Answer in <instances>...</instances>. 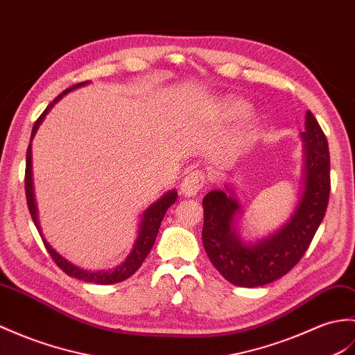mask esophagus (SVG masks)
Instances as JSON below:
<instances>
[{
	"instance_id": "esophagus-1",
	"label": "esophagus",
	"mask_w": 355,
	"mask_h": 355,
	"mask_svg": "<svg viewBox=\"0 0 355 355\" xmlns=\"http://www.w3.org/2000/svg\"><path fill=\"white\" fill-rule=\"evenodd\" d=\"M205 181H207V177L202 171H193L181 181L180 192L184 196H195L204 187Z\"/></svg>"
}]
</instances>
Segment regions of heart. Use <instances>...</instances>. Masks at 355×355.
<instances>
[{"instance_id":"b5f03b06","label":"heart","mask_w":355,"mask_h":355,"mask_svg":"<svg viewBox=\"0 0 355 355\" xmlns=\"http://www.w3.org/2000/svg\"><path fill=\"white\" fill-rule=\"evenodd\" d=\"M250 110V104L241 100V98L237 96H225L222 98V100L218 103V107H216V112L219 116L224 119V121H233V119H237L243 116V114L248 113ZM259 128V121L255 118H251L246 121L243 123L242 130L239 131V135L236 136L234 142H233V146L236 148V150H239V148H242L248 140L255 135V131H257Z\"/></svg>"}]
</instances>
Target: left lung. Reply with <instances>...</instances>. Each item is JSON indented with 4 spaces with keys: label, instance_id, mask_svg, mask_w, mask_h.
Returning a JSON list of instances; mask_svg holds the SVG:
<instances>
[{
    "label": "left lung",
    "instance_id": "8db88e82",
    "mask_svg": "<svg viewBox=\"0 0 355 355\" xmlns=\"http://www.w3.org/2000/svg\"><path fill=\"white\" fill-rule=\"evenodd\" d=\"M302 140V192L292 215L269 236L246 242L237 222L242 204L234 187L204 196L202 243L222 277L239 287H259L286 275L306 254L322 222L329 198L328 142L316 118L307 110Z\"/></svg>",
    "mask_w": 355,
    "mask_h": 355
}]
</instances>
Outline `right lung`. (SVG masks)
<instances>
[{
    "mask_svg": "<svg viewBox=\"0 0 355 355\" xmlns=\"http://www.w3.org/2000/svg\"><path fill=\"white\" fill-rule=\"evenodd\" d=\"M86 85H89V81H85V83H78L76 86L66 89L64 92H62L51 104L46 107L45 112L40 114L39 119L35 122V125H33V130H31V139H30V145H28V150H27V164H26V195H27V204H28L31 219H33V222H35V225H36L40 236H42V230H40V225H39L36 198H35V186H33L31 140H33V137L36 136L39 125L44 122L48 112L53 109L54 104H57V101H60L66 94H69V92H72V90H76L78 87H83ZM177 198H178L177 191H168L166 193H163L157 201H154L150 205V207H148L142 213V216H140L137 237L135 241L133 248H131L130 254L127 255V259L123 260L121 265L114 266L113 269H109V270H87V269H83V268H78V266L73 265V263H71L69 260H66L64 257H62V255L57 252L42 236L44 245H45L46 251L49 252V255H51V259L55 261V265L59 266L64 272V274H68L69 277L83 279V282H86V283H95V284L121 283V282H123V279L130 278L140 266H142V263L146 259V255L150 254V251L153 248V245L155 242V237H157L160 224H162V220L164 218V213H166V210L171 207V205L177 201Z\"/></svg>",
    "mask_w": 355,
    "mask_h": 355,
    "instance_id": "right-lung-1",
    "label": "right lung"
}]
</instances>
